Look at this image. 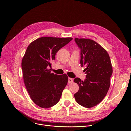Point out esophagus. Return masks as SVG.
<instances>
[{
	"label": "esophagus",
	"instance_id": "1",
	"mask_svg": "<svg viewBox=\"0 0 131 131\" xmlns=\"http://www.w3.org/2000/svg\"><path fill=\"white\" fill-rule=\"evenodd\" d=\"M73 79L69 78V79H68V83H71L73 82Z\"/></svg>",
	"mask_w": 131,
	"mask_h": 131
}]
</instances>
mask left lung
<instances>
[{"label":"left lung","mask_w":131,"mask_h":131,"mask_svg":"<svg viewBox=\"0 0 131 131\" xmlns=\"http://www.w3.org/2000/svg\"><path fill=\"white\" fill-rule=\"evenodd\" d=\"M74 41L81 50L80 63L85 67L86 78L84 81L74 79L79 86L74 96L78 104L90 108L100 103L107 94L113 72L112 64L107 51L93 40L75 38Z\"/></svg>","instance_id":"left-lung-1"}]
</instances>
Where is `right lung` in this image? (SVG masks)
<instances>
[{"label": "right lung", "mask_w": 131, "mask_h": 131, "mask_svg": "<svg viewBox=\"0 0 131 131\" xmlns=\"http://www.w3.org/2000/svg\"><path fill=\"white\" fill-rule=\"evenodd\" d=\"M72 40V38H39L30 44L23 58L24 81L33 102L42 108L56 105L67 84L66 74L51 72V62L56 53Z\"/></svg>", "instance_id": "1"}]
</instances>
